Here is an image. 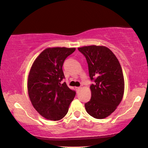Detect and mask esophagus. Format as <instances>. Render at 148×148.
Here are the masks:
<instances>
[{"instance_id":"obj_1","label":"esophagus","mask_w":148,"mask_h":148,"mask_svg":"<svg viewBox=\"0 0 148 148\" xmlns=\"http://www.w3.org/2000/svg\"><path fill=\"white\" fill-rule=\"evenodd\" d=\"M81 87H76V91H79V90L81 89Z\"/></svg>"}]
</instances>
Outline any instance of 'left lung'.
Instances as JSON below:
<instances>
[{
  "label": "left lung",
  "mask_w": 148,
  "mask_h": 148,
  "mask_svg": "<svg viewBox=\"0 0 148 148\" xmlns=\"http://www.w3.org/2000/svg\"><path fill=\"white\" fill-rule=\"evenodd\" d=\"M86 57L90 86L91 99L85 103L89 115L97 119L108 117L123 99L125 81L121 65L115 54L103 46L91 45L78 48Z\"/></svg>",
  "instance_id": "obj_1"
}]
</instances>
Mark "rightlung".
<instances>
[{
	"label": "right lung",
	"mask_w": 148,
	"mask_h": 148,
	"mask_svg": "<svg viewBox=\"0 0 148 148\" xmlns=\"http://www.w3.org/2000/svg\"><path fill=\"white\" fill-rule=\"evenodd\" d=\"M75 48L53 47L44 50L34 61L28 78V92L35 110L47 120H61L68 112L76 92L65 82L62 65Z\"/></svg>",
	"instance_id": "right-lung-1"
}]
</instances>
